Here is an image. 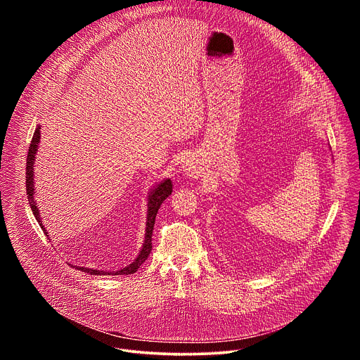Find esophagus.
<instances>
[{"label": "esophagus", "instance_id": "1", "mask_svg": "<svg viewBox=\"0 0 360 360\" xmlns=\"http://www.w3.org/2000/svg\"><path fill=\"white\" fill-rule=\"evenodd\" d=\"M182 171L185 175L192 176V178H198L202 174V168L198 165V162H195L193 160H186L182 164Z\"/></svg>", "mask_w": 360, "mask_h": 360}]
</instances>
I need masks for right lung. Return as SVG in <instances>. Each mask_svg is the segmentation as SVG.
Here are the masks:
<instances>
[{
	"instance_id": "right-lung-1",
	"label": "right lung",
	"mask_w": 360,
	"mask_h": 360,
	"mask_svg": "<svg viewBox=\"0 0 360 360\" xmlns=\"http://www.w3.org/2000/svg\"><path fill=\"white\" fill-rule=\"evenodd\" d=\"M41 125H37L30 149H28V157H27V195H28V202L31 211L35 217V219L38 221L41 229L44 231L45 236L49 238L45 226L42 225L41 217H39V210L37 208V202H35V186H34V162H35V155L38 150V145H39V139H41ZM172 193V182L171 179H162L160 184H157L153 188H150V192L148 193V199H146V225H145V239L143 243L141 246V250L138 253L136 258L134 259V262H131L129 265H127L125 268L120 269V271H99V269H92V268H85V266H75V269L82 271L85 274L89 275H131L135 274L138 271V268L148 259V256L152 250V231H153V225H155V218L158 214V210L162 205V202ZM51 240V239H49Z\"/></svg>"
}]
</instances>
